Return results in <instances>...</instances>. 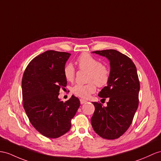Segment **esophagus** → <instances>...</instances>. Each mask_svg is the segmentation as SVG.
Instances as JSON below:
<instances>
[{"mask_svg":"<svg viewBox=\"0 0 161 161\" xmlns=\"http://www.w3.org/2000/svg\"><path fill=\"white\" fill-rule=\"evenodd\" d=\"M80 104H83L87 103V100H83V99H80Z\"/></svg>","mask_w":161,"mask_h":161,"instance_id":"1","label":"esophagus"}]
</instances>
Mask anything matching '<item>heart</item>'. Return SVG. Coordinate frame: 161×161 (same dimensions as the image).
Wrapping results in <instances>:
<instances>
[{"label":"heart","mask_w":161,"mask_h":161,"mask_svg":"<svg viewBox=\"0 0 161 161\" xmlns=\"http://www.w3.org/2000/svg\"><path fill=\"white\" fill-rule=\"evenodd\" d=\"M78 68L87 72L86 85H76L72 89V92L76 96L87 98L96 91V85L104 87L110 78V70L107 66L88 53H83L77 58ZM64 74L66 80L72 82L75 78V69L70 64L66 65L64 69Z\"/></svg>","instance_id":"obj_1"}]
</instances>
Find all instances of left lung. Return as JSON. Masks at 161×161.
<instances>
[{"instance_id": "1", "label": "left lung", "mask_w": 161, "mask_h": 161, "mask_svg": "<svg viewBox=\"0 0 161 161\" xmlns=\"http://www.w3.org/2000/svg\"><path fill=\"white\" fill-rule=\"evenodd\" d=\"M105 57L110 62V78L98 96L108 97L107 107L92 103L95 111L91 119L97 135L106 139L119 138L126 132L139 105L140 84L136 68L130 58L115 50L92 52Z\"/></svg>"}]
</instances>
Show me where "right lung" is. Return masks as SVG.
<instances>
[{
	"mask_svg": "<svg viewBox=\"0 0 161 161\" xmlns=\"http://www.w3.org/2000/svg\"><path fill=\"white\" fill-rule=\"evenodd\" d=\"M70 55L46 51L29 63L23 74V107L33 126L48 138H58L69 130L80 104L74 95L65 103L58 97L60 89L67 85L64 69Z\"/></svg>",
	"mask_w": 161,
	"mask_h": 161,
	"instance_id": "right-lung-1",
	"label": "right lung"
}]
</instances>
